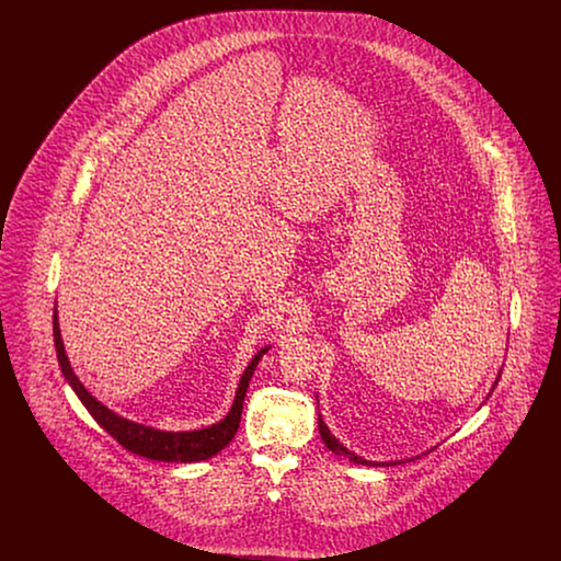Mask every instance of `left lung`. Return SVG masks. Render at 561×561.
<instances>
[{
    "label": "left lung",
    "mask_w": 561,
    "mask_h": 561,
    "mask_svg": "<svg viewBox=\"0 0 561 561\" xmlns=\"http://www.w3.org/2000/svg\"><path fill=\"white\" fill-rule=\"evenodd\" d=\"M499 378H501V373L496 376V380H494V385H492V391H494V387H496V382H499ZM488 398H490V393H488ZM485 398V400H488ZM318 423H320V435L321 439H323V444H325V448L328 450H332L334 454H339V456H347L351 462H357V465H366V467H389V465H400V462H405V460H385V462H378V460H368V458H364V456H357L355 453H351L347 446H343L332 433H330V428L328 425L323 423V419L318 416ZM433 450V448H431ZM419 458V456H416Z\"/></svg>",
    "instance_id": "left-lung-1"
}]
</instances>
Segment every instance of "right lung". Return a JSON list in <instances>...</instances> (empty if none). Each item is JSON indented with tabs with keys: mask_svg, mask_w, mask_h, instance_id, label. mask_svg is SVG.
Here are the masks:
<instances>
[{
	"mask_svg": "<svg viewBox=\"0 0 561 561\" xmlns=\"http://www.w3.org/2000/svg\"><path fill=\"white\" fill-rule=\"evenodd\" d=\"M54 347H56V357L58 366L62 370L65 380L71 385L76 396L80 398L85 410L92 414V419L107 431L111 437H115L126 450L151 458V460H161V462H197V460H208L214 454L220 453L222 448L229 446V442L236 437L238 427H240L241 410H243V398L250 385V378L256 370V364L261 357L267 353L271 345L261 348L254 353L250 364L240 376L236 398L218 423L210 427L193 428V431H163V428L149 427L142 423H134L130 419L119 416L117 412L108 410L103 401L96 400L73 373L71 362L65 353L62 336H60V325H58V311L54 305L53 313Z\"/></svg>",
	"mask_w": 561,
	"mask_h": 561,
	"instance_id": "obj_1",
	"label": "right lung"
}]
</instances>
